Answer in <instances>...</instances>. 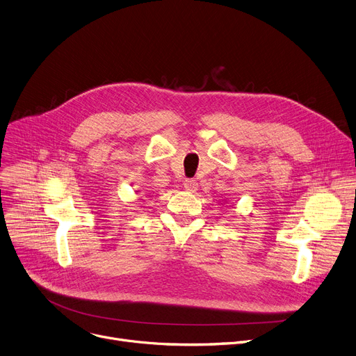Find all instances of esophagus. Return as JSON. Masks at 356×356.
Here are the masks:
<instances>
[{
    "label": "esophagus",
    "mask_w": 356,
    "mask_h": 356,
    "mask_svg": "<svg viewBox=\"0 0 356 356\" xmlns=\"http://www.w3.org/2000/svg\"><path fill=\"white\" fill-rule=\"evenodd\" d=\"M184 188L186 191H195L197 188H198V182L195 181V179H185L184 181Z\"/></svg>",
    "instance_id": "1"
}]
</instances>
